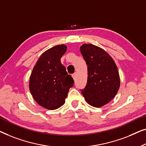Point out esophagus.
I'll list each match as a JSON object with an SVG mask.
<instances>
[{
	"mask_svg": "<svg viewBox=\"0 0 146 146\" xmlns=\"http://www.w3.org/2000/svg\"><path fill=\"white\" fill-rule=\"evenodd\" d=\"M75 76H76V73H74V74H73V75H72V77L73 78V79H75Z\"/></svg>",
	"mask_w": 146,
	"mask_h": 146,
	"instance_id": "esophagus-1",
	"label": "esophagus"
}]
</instances>
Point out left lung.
Segmentation results:
<instances>
[{"label":"left lung","instance_id":"1","mask_svg":"<svg viewBox=\"0 0 146 146\" xmlns=\"http://www.w3.org/2000/svg\"><path fill=\"white\" fill-rule=\"evenodd\" d=\"M80 52L88 69L87 83L81 93L90 105L101 107L114 98L120 87L116 63L108 53L93 44H83Z\"/></svg>","mask_w":146,"mask_h":146}]
</instances>
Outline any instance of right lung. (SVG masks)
I'll return each instance as SVG.
<instances>
[{
  "mask_svg": "<svg viewBox=\"0 0 146 146\" xmlns=\"http://www.w3.org/2000/svg\"><path fill=\"white\" fill-rule=\"evenodd\" d=\"M67 46L58 45L43 53L33 69L29 88L34 99L49 110L63 105L74 81L61 64V58Z\"/></svg>",
  "mask_w": 146,
  "mask_h": 146,
  "instance_id": "right-lung-1",
  "label": "right lung"
}]
</instances>
